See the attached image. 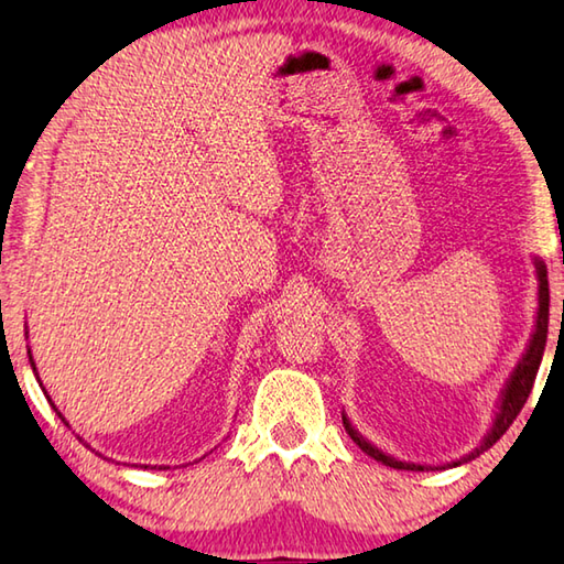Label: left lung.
Instances as JSON below:
<instances>
[{
	"instance_id": "1",
	"label": "left lung",
	"mask_w": 564,
	"mask_h": 564,
	"mask_svg": "<svg viewBox=\"0 0 564 564\" xmlns=\"http://www.w3.org/2000/svg\"><path fill=\"white\" fill-rule=\"evenodd\" d=\"M534 272H538V317H534V329L530 335V343L524 347V352L520 357V362L514 365V369L507 377V382L500 392V400H497V410H495V420H492V427L487 430V435L479 440V445L469 452V455L455 459V463H447V465H440V467H432V465H417V463H402V459H397L392 455H387L380 447H375L372 442L367 437L359 435V432L352 427V422H349L347 414L343 412V422H345V430L347 435L352 437L355 445L367 452L369 457H375L377 463H382L387 467H394V469H412V473H424V469H445V467H459L469 463V459H475L482 455L485 449H490L497 440H500L507 427L514 422L517 414L524 408V402H528V397L532 392V384H534V377H538V369L542 362V355H544V345H547V325H550V282H547V267L540 260V257H534Z\"/></svg>"
}]
</instances>
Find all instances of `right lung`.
I'll use <instances>...</instances> for the list:
<instances>
[{"label":"right lung","mask_w":564,"mask_h":564,"mask_svg":"<svg viewBox=\"0 0 564 564\" xmlns=\"http://www.w3.org/2000/svg\"><path fill=\"white\" fill-rule=\"evenodd\" d=\"M26 355H30V349H26ZM30 365H32V369H34V375H36V365H34V359H32V355H30ZM36 382H40V387H42V380H40V375H36ZM42 390H44V387H42ZM44 394H47V390H44ZM47 400H50V394H47ZM50 404H52V410H54V412H57V417H59V420H62L64 424H69L67 420H64V414H62V412L57 410V404H54L52 400H50ZM79 442H85V440H82V437H79ZM85 445H87V442H85ZM87 447H89V445H87ZM99 457H101V455H99ZM134 467H137V465H134ZM140 467H144V469H170V465H160V467H156V465H154V467H152V465H140Z\"/></svg>","instance_id":"right-lung-1"}]
</instances>
